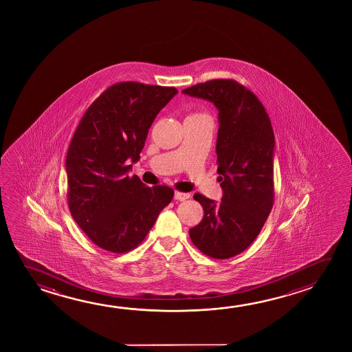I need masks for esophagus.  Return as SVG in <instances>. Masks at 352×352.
<instances>
[{
	"label": "esophagus",
	"instance_id": "1",
	"mask_svg": "<svg viewBox=\"0 0 352 352\" xmlns=\"http://www.w3.org/2000/svg\"><path fill=\"white\" fill-rule=\"evenodd\" d=\"M189 197H190V194H185V192H182V191H175L174 192V199L179 200V201H184V200L189 199Z\"/></svg>",
	"mask_w": 352,
	"mask_h": 352
}]
</instances>
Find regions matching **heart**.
<instances>
[{
	"label": "heart",
	"instance_id": "b5f03b06",
	"mask_svg": "<svg viewBox=\"0 0 352 352\" xmlns=\"http://www.w3.org/2000/svg\"><path fill=\"white\" fill-rule=\"evenodd\" d=\"M190 116H208L206 114H202V113H195V114H191Z\"/></svg>",
	"mask_w": 352,
	"mask_h": 352
}]
</instances>
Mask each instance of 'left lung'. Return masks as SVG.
I'll use <instances>...</instances> for the list:
<instances>
[{
  "label": "left lung",
  "instance_id": "left-lung-1",
  "mask_svg": "<svg viewBox=\"0 0 352 352\" xmlns=\"http://www.w3.org/2000/svg\"><path fill=\"white\" fill-rule=\"evenodd\" d=\"M183 93L219 109L217 173L223 196L214 202L196 192L204 219L189 230L191 242L213 259L242 253L259 236L274 205V147L270 118L259 98L231 78L197 83Z\"/></svg>",
  "mask_w": 352,
  "mask_h": 352
}]
</instances>
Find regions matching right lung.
Returning <instances> with one entry per match:
<instances>
[{"mask_svg": "<svg viewBox=\"0 0 352 352\" xmlns=\"http://www.w3.org/2000/svg\"><path fill=\"white\" fill-rule=\"evenodd\" d=\"M177 93L175 87L119 82L82 116L66 156L67 205L99 248L114 254L136 248L172 201V188H150L127 172L157 114Z\"/></svg>", "mask_w": 352, "mask_h": 352, "instance_id": "1", "label": "right lung"}]
</instances>
